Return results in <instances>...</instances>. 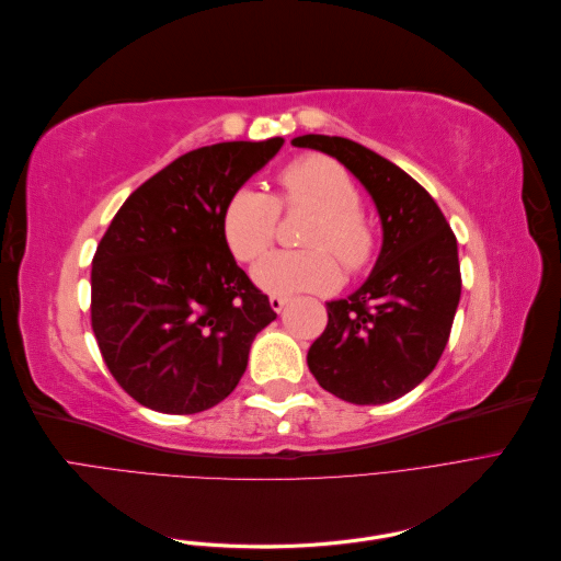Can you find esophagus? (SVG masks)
<instances>
[{
  "mask_svg": "<svg viewBox=\"0 0 561 561\" xmlns=\"http://www.w3.org/2000/svg\"><path fill=\"white\" fill-rule=\"evenodd\" d=\"M268 304H271V309H274L276 313H280V311L285 309L287 297H280V295H271V297H268Z\"/></svg>",
  "mask_w": 561,
  "mask_h": 561,
  "instance_id": "1",
  "label": "esophagus"
}]
</instances>
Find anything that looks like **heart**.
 Masks as SVG:
<instances>
[{
    "label": "heart",
    "mask_w": 561,
    "mask_h": 561,
    "mask_svg": "<svg viewBox=\"0 0 561 561\" xmlns=\"http://www.w3.org/2000/svg\"><path fill=\"white\" fill-rule=\"evenodd\" d=\"M280 213H309L301 233L307 250L276 252L254 268V283L271 295L325 293L346 274H363L377 254V231L360 208V190L342 165L328 157H304L278 173V192L254 186L236 190L222 210V239L241 264L262 260L276 241Z\"/></svg>",
    "instance_id": "b5f03b06"
}]
</instances>
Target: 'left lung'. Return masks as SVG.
<instances>
[{"label": "left lung", "mask_w": 561, "mask_h": 561, "mask_svg": "<svg viewBox=\"0 0 561 561\" xmlns=\"http://www.w3.org/2000/svg\"><path fill=\"white\" fill-rule=\"evenodd\" d=\"M295 147L342 161L377 203L383 245L375 271L348 299L328 304V328L309 348L316 381L353 404L410 393L435 369L461 299L456 236L433 196L358 142L299 135Z\"/></svg>", "instance_id": "1"}]
</instances>
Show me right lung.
<instances>
[{
    "mask_svg": "<svg viewBox=\"0 0 561 561\" xmlns=\"http://www.w3.org/2000/svg\"><path fill=\"white\" fill-rule=\"evenodd\" d=\"M283 140L186 151L135 190L98 243L91 328L116 383L149 410L222 402L276 311L222 239L227 198Z\"/></svg>",
    "mask_w": 561,
    "mask_h": 561,
    "instance_id": "obj_1",
    "label": "right lung"
}]
</instances>
